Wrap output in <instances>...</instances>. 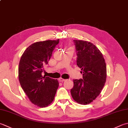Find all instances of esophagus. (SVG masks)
<instances>
[{
    "label": "esophagus",
    "mask_w": 128,
    "mask_h": 128,
    "mask_svg": "<svg viewBox=\"0 0 128 128\" xmlns=\"http://www.w3.org/2000/svg\"><path fill=\"white\" fill-rule=\"evenodd\" d=\"M66 79H62V78H60L59 79V81L60 82H63L64 81H66Z\"/></svg>",
    "instance_id": "34e87169"
}]
</instances>
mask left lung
<instances>
[{
	"label": "left lung",
	"mask_w": 128,
	"mask_h": 128,
	"mask_svg": "<svg viewBox=\"0 0 128 128\" xmlns=\"http://www.w3.org/2000/svg\"><path fill=\"white\" fill-rule=\"evenodd\" d=\"M74 42L82 79L73 80L71 94L78 103L89 104L99 96L106 83V63L101 52L92 42L80 40Z\"/></svg>",
	"instance_id": "8db88e82"
}]
</instances>
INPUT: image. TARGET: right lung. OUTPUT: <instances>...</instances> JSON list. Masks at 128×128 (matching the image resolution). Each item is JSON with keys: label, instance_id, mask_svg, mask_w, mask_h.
Wrapping results in <instances>:
<instances>
[{"label": "right lung", "instance_id": "right-lung-1", "mask_svg": "<svg viewBox=\"0 0 128 128\" xmlns=\"http://www.w3.org/2000/svg\"><path fill=\"white\" fill-rule=\"evenodd\" d=\"M59 42V39L34 42L27 48L20 60V84L30 102L38 106L50 104L58 88L57 79L43 76L42 73Z\"/></svg>", "mask_w": 128, "mask_h": 128}]
</instances>
